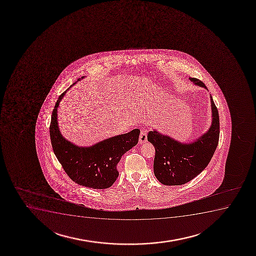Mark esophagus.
Instances as JSON below:
<instances>
[{
  "label": "esophagus",
  "mask_w": 256,
  "mask_h": 256,
  "mask_svg": "<svg viewBox=\"0 0 256 256\" xmlns=\"http://www.w3.org/2000/svg\"><path fill=\"white\" fill-rule=\"evenodd\" d=\"M146 142H148V134L144 130H142L140 138H138V142H140V144H144Z\"/></svg>",
  "instance_id": "34e87169"
}]
</instances>
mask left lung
<instances>
[{"label": "left lung", "mask_w": 256, "mask_h": 256, "mask_svg": "<svg viewBox=\"0 0 256 256\" xmlns=\"http://www.w3.org/2000/svg\"><path fill=\"white\" fill-rule=\"evenodd\" d=\"M192 84L208 90L197 78H190ZM212 122L206 132L191 142H180L158 130L148 132V140L156 150L154 170L156 179L167 186L188 182L208 166L218 144L220 116L210 95Z\"/></svg>", "instance_id": "1"}]
</instances>
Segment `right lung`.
Returning a JSON list of instances; mask_svg holds the SVG:
<instances>
[{"label":"right lung","mask_w":256,"mask_h":256,"mask_svg":"<svg viewBox=\"0 0 256 256\" xmlns=\"http://www.w3.org/2000/svg\"><path fill=\"white\" fill-rule=\"evenodd\" d=\"M76 84L65 90L56 102L50 126L52 148L64 170L74 182L94 190L108 188L118 178L116 166L120 158L137 144L140 131L134 130L89 146H80L66 140L59 128L58 110L66 92Z\"/></svg>","instance_id":"right-lung-1"}]
</instances>
